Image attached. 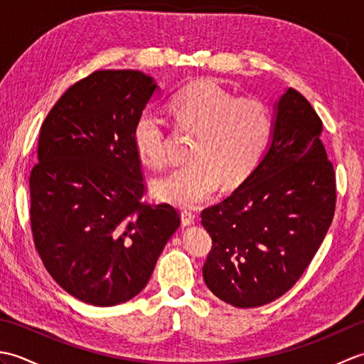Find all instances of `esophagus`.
Masks as SVG:
<instances>
[{"label": "esophagus", "mask_w": 364, "mask_h": 364, "mask_svg": "<svg viewBox=\"0 0 364 364\" xmlns=\"http://www.w3.org/2000/svg\"><path fill=\"white\" fill-rule=\"evenodd\" d=\"M194 220H196V214L194 213L188 211V210L181 211V225L183 227L191 225V223H194Z\"/></svg>", "instance_id": "34e87169"}]
</instances>
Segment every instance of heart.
I'll return each mask as SVG.
<instances>
[{"instance_id": "1", "label": "heart", "mask_w": 364, "mask_h": 364, "mask_svg": "<svg viewBox=\"0 0 364 364\" xmlns=\"http://www.w3.org/2000/svg\"><path fill=\"white\" fill-rule=\"evenodd\" d=\"M168 111L178 125L196 131L188 166L178 167L151 184L162 202L192 208L210 198L223 180L244 181L264 156L272 141L274 115L257 97H236L219 82H191L170 98ZM137 156L150 167L167 164V136L159 115L145 109L133 127Z\"/></svg>"}]
</instances>
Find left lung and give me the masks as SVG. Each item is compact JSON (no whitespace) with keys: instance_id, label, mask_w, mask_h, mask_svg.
Here are the masks:
<instances>
[{"instance_id":"1","label":"left lung","mask_w":364,"mask_h":364,"mask_svg":"<svg viewBox=\"0 0 364 364\" xmlns=\"http://www.w3.org/2000/svg\"><path fill=\"white\" fill-rule=\"evenodd\" d=\"M274 109L272 141L259 164L233 194L202 211L213 239L205 283L237 308L262 306L289 291L335 215V170L319 115L291 87Z\"/></svg>"}]
</instances>
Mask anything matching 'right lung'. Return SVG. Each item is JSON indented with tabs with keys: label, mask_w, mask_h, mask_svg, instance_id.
Instances as JSON below:
<instances>
[{
	"label": "right lung",
	"mask_w": 364,
	"mask_h": 364,
	"mask_svg": "<svg viewBox=\"0 0 364 364\" xmlns=\"http://www.w3.org/2000/svg\"><path fill=\"white\" fill-rule=\"evenodd\" d=\"M158 90L137 70H98L68 87L42 123L31 170V228L60 288L95 306L149 283L180 215L145 205L133 127Z\"/></svg>",
	"instance_id": "add662e5"
}]
</instances>
